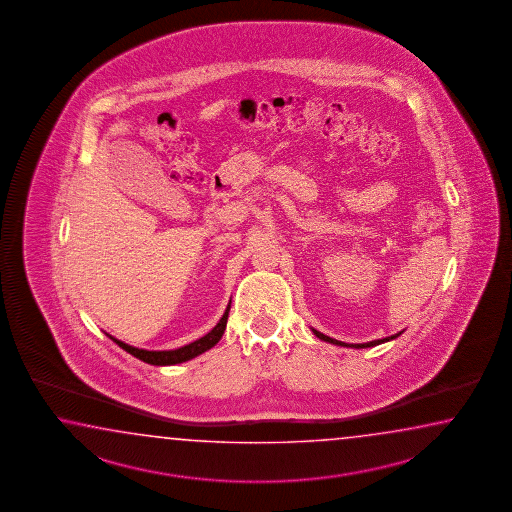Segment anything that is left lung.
I'll return each instance as SVG.
<instances>
[{
	"label": "left lung",
	"instance_id": "left-lung-1",
	"mask_svg": "<svg viewBox=\"0 0 512 512\" xmlns=\"http://www.w3.org/2000/svg\"><path fill=\"white\" fill-rule=\"evenodd\" d=\"M313 333H315L316 337L320 338V340H326V342H331V344H337V346H349L346 342H340V340H335V338L327 337L324 333H320V331H316L313 329ZM401 333H397V335H392V337L381 338V340H373V342H366V344H351L349 348H373V346H379L382 342H388V340H392V338L399 337Z\"/></svg>",
	"mask_w": 512,
	"mask_h": 512
}]
</instances>
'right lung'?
I'll return each instance as SVG.
<instances>
[{
    "label": "right lung",
    "instance_id": "right-lung-1",
    "mask_svg": "<svg viewBox=\"0 0 512 512\" xmlns=\"http://www.w3.org/2000/svg\"><path fill=\"white\" fill-rule=\"evenodd\" d=\"M230 305L225 311V315L221 316V320L218 322V326L214 327L210 333H207L205 337L199 338L196 342L183 346V348L174 349V351H146V349L131 348L128 344L120 342L117 338H113V342H117L120 348L124 351H128L133 357L142 360V362H148L153 366H170V364H179V362H185V360L194 359L197 355L205 353L207 349L214 348L219 342V338L223 337L225 333V327H227V320H229Z\"/></svg>",
    "mask_w": 512,
    "mask_h": 512
}]
</instances>
